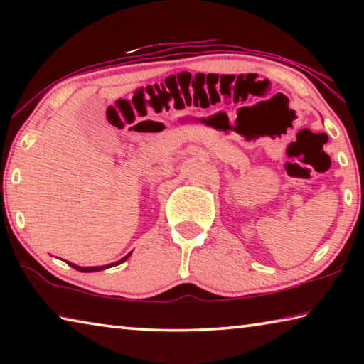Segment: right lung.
Listing matches in <instances>:
<instances>
[{
	"mask_svg": "<svg viewBox=\"0 0 364 364\" xmlns=\"http://www.w3.org/2000/svg\"><path fill=\"white\" fill-rule=\"evenodd\" d=\"M130 257V254H128L127 257H123L120 262H117V263H112V264H106V267H90V268H80V267H77V264H72V263H69L72 268H75V269H78V271H83V273H91V271H101V269H106V268H110V267H114V264H119V263H122V262H125L127 258Z\"/></svg>",
	"mask_w": 364,
	"mask_h": 364,
	"instance_id": "obj_1",
	"label": "right lung"
}]
</instances>
